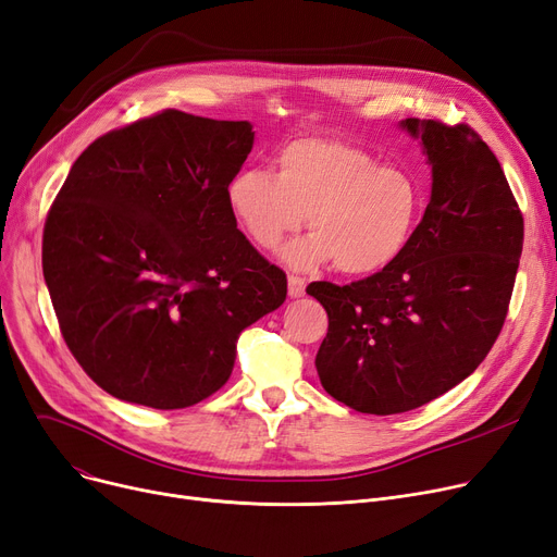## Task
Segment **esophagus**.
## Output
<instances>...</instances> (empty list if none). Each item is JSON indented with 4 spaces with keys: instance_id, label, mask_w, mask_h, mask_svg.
I'll list each match as a JSON object with an SVG mask.
<instances>
[{
    "instance_id": "esophagus-1",
    "label": "esophagus",
    "mask_w": 557,
    "mask_h": 557,
    "mask_svg": "<svg viewBox=\"0 0 557 557\" xmlns=\"http://www.w3.org/2000/svg\"><path fill=\"white\" fill-rule=\"evenodd\" d=\"M287 295L293 299H299L306 295V281L299 276H289L287 278Z\"/></svg>"
}]
</instances>
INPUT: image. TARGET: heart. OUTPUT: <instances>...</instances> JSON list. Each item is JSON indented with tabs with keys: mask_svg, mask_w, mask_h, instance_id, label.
Instances as JSON below:
<instances>
[{
	"mask_svg": "<svg viewBox=\"0 0 557 557\" xmlns=\"http://www.w3.org/2000/svg\"><path fill=\"white\" fill-rule=\"evenodd\" d=\"M426 199V185L408 168L381 165L360 147L320 138L281 147L274 174L243 170L226 185L231 213L256 247H278L308 215L312 233L285 249V262L317 270L335 260L349 276L379 274L399 260Z\"/></svg>",
	"mask_w": 557,
	"mask_h": 557,
	"instance_id": "b5f03b06",
	"label": "heart"
}]
</instances>
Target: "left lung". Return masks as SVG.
I'll use <instances>...</instances> for the list:
<instances>
[{
  "label": "left lung",
  "mask_w": 557,
  "mask_h": 557,
  "mask_svg": "<svg viewBox=\"0 0 557 557\" xmlns=\"http://www.w3.org/2000/svg\"><path fill=\"white\" fill-rule=\"evenodd\" d=\"M429 158L431 201L387 270L306 293L329 314L314 367L333 399L396 414L462 383L490 354L512 297L523 218L492 149L467 124H399Z\"/></svg>",
  "instance_id": "8db88e82"
}]
</instances>
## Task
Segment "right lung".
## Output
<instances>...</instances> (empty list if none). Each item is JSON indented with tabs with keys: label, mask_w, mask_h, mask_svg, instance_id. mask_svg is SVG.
Listing matches in <instances>:
<instances>
[{
	"label": "right lung",
	"mask_w": 557,
	"mask_h": 557,
	"mask_svg": "<svg viewBox=\"0 0 557 557\" xmlns=\"http://www.w3.org/2000/svg\"><path fill=\"white\" fill-rule=\"evenodd\" d=\"M249 122L163 111L76 158L42 233L61 333L115 399L188 408L231 376L240 333L276 310L287 278L237 228L226 185Z\"/></svg>",
	"instance_id": "add662e5"
}]
</instances>
